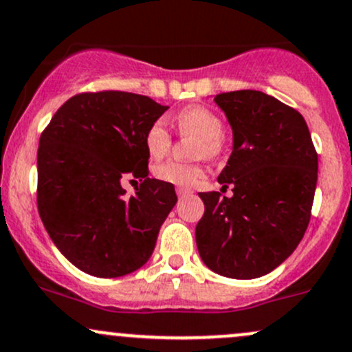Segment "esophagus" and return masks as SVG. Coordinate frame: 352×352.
<instances>
[{
	"instance_id": "obj_1",
	"label": "esophagus",
	"mask_w": 352,
	"mask_h": 352,
	"mask_svg": "<svg viewBox=\"0 0 352 352\" xmlns=\"http://www.w3.org/2000/svg\"><path fill=\"white\" fill-rule=\"evenodd\" d=\"M190 194H192L190 188H187V187H177V195H179L180 199L187 197V195H190Z\"/></svg>"
}]
</instances>
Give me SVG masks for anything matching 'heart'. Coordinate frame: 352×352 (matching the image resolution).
I'll use <instances>...</instances> for the list:
<instances>
[{
  "instance_id": "obj_1",
  "label": "heart",
  "mask_w": 352,
  "mask_h": 352,
  "mask_svg": "<svg viewBox=\"0 0 352 352\" xmlns=\"http://www.w3.org/2000/svg\"><path fill=\"white\" fill-rule=\"evenodd\" d=\"M180 133L197 138L194 148L195 157L214 158L223 151L224 124L214 111L204 106H192L177 116ZM170 133L164 120H157L145 135V146L153 158H160L170 148ZM155 177L166 184L179 187H194L206 177V168L201 164H182L168 160L155 166Z\"/></svg>"
}]
</instances>
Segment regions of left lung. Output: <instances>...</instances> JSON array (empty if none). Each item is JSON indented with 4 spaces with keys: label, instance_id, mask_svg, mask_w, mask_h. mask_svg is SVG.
I'll list each match as a JSON object with an SVG mask.
<instances>
[{
    "label": "left lung",
    "instance_id": "8db88e82",
    "mask_svg": "<svg viewBox=\"0 0 352 352\" xmlns=\"http://www.w3.org/2000/svg\"><path fill=\"white\" fill-rule=\"evenodd\" d=\"M214 102L232 129V151L217 182L201 192L204 216L195 228L207 268L228 278L251 280L280 266L302 241L317 186L310 131L298 111L261 91L223 92Z\"/></svg>",
    "mask_w": 352,
    "mask_h": 352
}]
</instances>
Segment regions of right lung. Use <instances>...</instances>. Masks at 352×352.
<instances>
[{
    "instance_id": "add662e5",
    "label": "right lung",
    "mask_w": 352,
    "mask_h": 352,
    "mask_svg": "<svg viewBox=\"0 0 352 352\" xmlns=\"http://www.w3.org/2000/svg\"><path fill=\"white\" fill-rule=\"evenodd\" d=\"M168 109L148 96L84 92L43 129L36 204L50 239L84 273L116 278L150 260L177 202L172 184L148 177L145 135ZM140 180L126 198L123 178Z\"/></svg>"
}]
</instances>
